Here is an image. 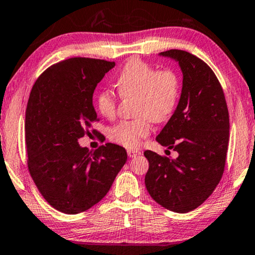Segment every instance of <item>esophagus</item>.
I'll return each instance as SVG.
<instances>
[{
    "mask_svg": "<svg viewBox=\"0 0 255 255\" xmlns=\"http://www.w3.org/2000/svg\"><path fill=\"white\" fill-rule=\"evenodd\" d=\"M140 154H141V151H139V150H135V149H128V157H131V158L135 157V156H138V155H140Z\"/></svg>",
    "mask_w": 255,
    "mask_h": 255,
    "instance_id": "1",
    "label": "esophagus"
}]
</instances>
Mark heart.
<instances>
[{
    "label": "heart",
    "mask_w": 255,
    "mask_h": 255,
    "mask_svg": "<svg viewBox=\"0 0 255 255\" xmlns=\"http://www.w3.org/2000/svg\"><path fill=\"white\" fill-rule=\"evenodd\" d=\"M115 84L122 97L136 96L131 121H121L109 130V138L122 146L134 148L150 131V121L163 122L174 112L179 98V80L172 70L157 72L139 59L128 61L116 77ZM117 97L104 89L97 96L100 114L112 119L116 113Z\"/></svg>",
    "instance_id": "heart-1"
}]
</instances>
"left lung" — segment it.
I'll use <instances>...</instances> for the list:
<instances>
[{"label":"left lung","mask_w":255,"mask_h":255,"mask_svg":"<svg viewBox=\"0 0 255 255\" xmlns=\"http://www.w3.org/2000/svg\"><path fill=\"white\" fill-rule=\"evenodd\" d=\"M158 56L177 61L182 73L177 108L156 136L179 156L144 151L149 162L144 183L156 203L186 213L201 205L221 180L229 141L228 108L217 76L204 61L182 50Z\"/></svg>","instance_id":"obj_1"}]
</instances>
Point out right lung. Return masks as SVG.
<instances>
[{
	"instance_id": "1",
	"label": "right lung",
	"mask_w": 255,
	"mask_h": 255,
	"mask_svg": "<svg viewBox=\"0 0 255 255\" xmlns=\"http://www.w3.org/2000/svg\"><path fill=\"white\" fill-rule=\"evenodd\" d=\"M115 62L70 58L51 66L35 82L26 108L28 168L45 201L66 214L89 210L103 199L127 163L123 147H82L98 117L93 92Z\"/></svg>"
}]
</instances>
